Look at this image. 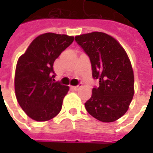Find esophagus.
<instances>
[{"label": "esophagus", "instance_id": "34e87169", "mask_svg": "<svg viewBox=\"0 0 153 153\" xmlns=\"http://www.w3.org/2000/svg\"><path fill=\"white\" fill-rule=\"evenodd\" d=\"M79 88H80L79 85H77V86H73V87H72V88H73V89L74 90V91H77V90L79 89Z\"/></svg>", "mask_w": 153, "mask_h": 153}]
</instances>
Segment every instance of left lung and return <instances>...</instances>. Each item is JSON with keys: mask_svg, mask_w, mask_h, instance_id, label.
<instances>
[{"mask_svg": "<svg viewBox=\"0 0 153 153\" xmlns=\"http://www.w3.org/2000/svg\"><path fill=\"white\" fill-rule=\"evenodd\" d=\"M74 40L88 56L93 78L99 81L84 104L87 111L100 121H115L128 111L134 93L128 55L115 38L104 33H85Z\"/></svg>", "mask_w": 153, "mask_h": 153, "instance_id": "obj_1", "label": "left lung"}]
</instances>
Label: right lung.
Returning a JSON list of instances; mask_svg holds the SVG:
<instances>
[{
  "label": "right lung",
  "mask_w": 153,
  "mask_h": 153,
  "mask_svg": "<svg viewBox=\"0 0 153 153\" xmlns=\"http://www.w3.org/2000/svg\"><path fill=\"white\" fill-rule=\"evenodd\" d=\"M73 41L72 36L47 33L35 38L19 58L15 96L23 111L34 120H49L61 110L69 87L54 82L53 64Z\"/></svg>",
  "instance_id": "obj_1"
}]
</instances>
